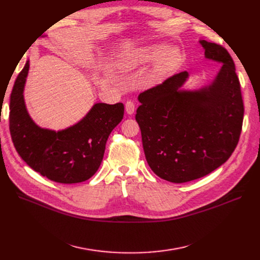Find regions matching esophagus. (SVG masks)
I'll use <instances>...</instances> for the list:
<instances>
[{
	"instance_id": "obj_1",
	"label": "esophagus",
	"mask_w": 260,
	"mask_h": 260,
	"mask_svg": "<svg viewBox=\"0 0 260 260\" xmlns=\"http://www.w3.org/2000/svg\"><path fill=\"white\" fill-rule=\"evenodd\" d=\"M125 108H126V112L128 113V114H133L134 113V111H135V106H134V104H133V102H127L126 103V106H125Z\"/></svg>"
}]
</instances>
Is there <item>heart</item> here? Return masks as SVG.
<instances>
[{
	"label": "heart",
	"instance_id": "1",
	"mask_svg": "<svg viewBox=\"0 0 260 260\" xmlns=\"http://www.w3.org/2000/svg\"><path fill=\"white\" fill-rule=\"evenodd\" d=\"M152 63L150 77L159 81L174 73L183 62L182 51L175 45L166 44L143 45L133 49L117 61V70L121 74H131L143 67Z\"/></svg>",
	"mask_w": 260,
	"mask_h": 260
}]
</instances>
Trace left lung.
Returning a JSON list of instances; mask_svg holds the SVG:
<instances>
[{"label":"left lung","instance_id":"obj_1","mask_svg":"<svg viewBox=\"0 0 260 260\" xmlns=\"http://www.w3.org/2000/svg\"><path fill=\"white\" fill-rule=\"evenodd\" d=\"M204 57L221 63L215 79L200 89L182 86V72L139 95L137 119L148 165L160 179L185 183L217 169L236 148L243 103L234 61L224 47L200 40Z\"/></svg>","mask_w":260,"mask_h":260}]
</instances>
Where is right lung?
Wrapping results in <instances>:
<instances>
[{
  "mask_svg": "<svg viewBox=\"0 0 260 260\" xmlns=\"http://www.w3.org/2000/svg\"><path fill=\"white\" fill-rule=\"evenodd\" d=\"M28 70L29 61L10 95L9 130L17 152L30 168L54 182L89 180L102 164L110 133L123 117V105L97 103L75 125L58 131L42 128L32 120L24 101Z\"/></svg>",
  "mask_w": 260,
  "mask_h": 260,
  "instance_id": "obj_1",
  "label": "right lung"
}]
</instances>
